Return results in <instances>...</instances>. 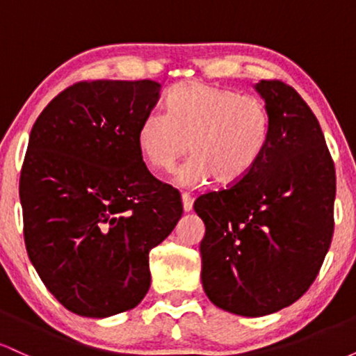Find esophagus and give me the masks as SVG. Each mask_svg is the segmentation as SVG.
I'll use <instances>...</instances> for the list:
<instances>
[{
    "label": "esophagus",
    "mask_w": 356,
    "mask_h": 356,
    "mask_svg": "<svg viewBox=\"0 0 356 356\" xmlns=\"http://www.w3.org/2000/svg\"><path fill=\"white\" fill-rule=\"evenodd\" d=\"M192 204H194V199H192L189 194H182V207H184V212H191V211H192Z\"/></svg>",
    "instance_id": "esophagus-1"
}]
</instances>
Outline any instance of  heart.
Returning a JSON list of instances; mask_svg holds the SVG:
<instances>
[{"instance_id": "1", "label": "heart", "mask_w": 356, "mask_h": 356, "mask_svg": "<svg viewBox=\"0 0 356 356\" xmlns=\"http://www.w3.org/2000/svg\"><path fill=\"white\" fill-rule=\"evenodd\" d=\"M271 117L263 100L206 81H186L169 93L165 115L150 113L137 130L140 157L152 170L169 172L189 145L192 157L175 174L182 187H201L214 177L239 182L268 147Z\"/></svg>"}]
</instances>
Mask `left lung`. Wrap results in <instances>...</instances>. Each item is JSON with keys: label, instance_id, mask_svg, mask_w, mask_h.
<instances>
[{"label": "left lung", "instance_id": "8db88e82", "mask_svg": "<svg viewBox=\"0 0 356 356\" xmlns=\"http://www.w3.org/2000/svg\"><path fill=\"white\" fill-rule=\"evenodd\" d=\"M271 117L254 169L195 199L206 224L202 288L218 308L264 316L293 305L320 271L333 236L334 165L300 93L280 80L254 85Z\"/></svg>", "mask_w": 356, "mask_h": 356}]
</instances>
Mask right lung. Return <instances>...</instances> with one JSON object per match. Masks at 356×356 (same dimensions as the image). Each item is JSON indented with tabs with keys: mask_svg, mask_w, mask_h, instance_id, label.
I'll return each instance as SVG.
<instances>
[{
	"mask_svg": "<svg viewBox=\"0 0 356 356\" xmlns=\"http://www.w3.org/2000/svg\"><path fill=\"white\" fill-rule=\"evenodd\" d=\"M161 87L80 81L31 129L19 175L24 244L48 291L80 316L136 308L150 288V249L182 216L179 191L149 172L137 147Z\"/></svg>",
	"mask_w": 356,
	"mask_h": 356,
	"instance_id": "obj_1",
	"label": "right lung"
}]
</instances>
